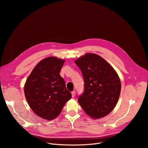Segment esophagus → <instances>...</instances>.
Here are the masks:
<instances>
[{
	"mask_svg": "<svg viewBox=\"0 0 148 148\" xmlns=\"http://www.w3.org/2000/svg\"><path fill=\"white\" fill-rule=\"evenodd\" d=\"M71 94H72V97H74V96H75V91H72L71 92Z\"/></svg>",
	"mask_w": 148,
	"mask_h": 148,
	"instance_id": "34e87169",
	"label": "esophagus"
}]
</instances>
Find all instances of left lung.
<instances>
[{
	"instance_id": "obj_1",
	"label": "left lung",
	"mask_w": 148,
	"mask_h": 148,
	"mask_svg": "<svg viewBox=\"0 0 148 148\" xmlns=\"http://www.w3.org/2000/svg\"><path fill=\"white\" fill-rule=\"evenodd\" d=\"M84 80L78 101L86 114L98 119L110 113L118 101L121 84L114 69L101 57L86 54L75 61Z\"/></svg>"
}]
</instances>
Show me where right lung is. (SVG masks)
<instances>
[{
	"instance_id": "1",
	"label": "right lung",
	"mask_w": 148,
	"mask_h": 148,
	"mask_svg": "<svg viewBox=\"0 0 148 148\" xmlns=\"http://www.w3.org/2000/svg\"><path fill=\"white\" fill-rule=\"evenodd\" d=\"M64 61L51 57L39 62L25 85L29 106L40 117L47 120L56 118L72 95L60 75Z\"/></svg>"
}]
</instances>
